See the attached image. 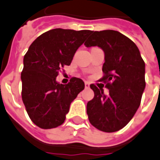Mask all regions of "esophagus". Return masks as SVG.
I'll list each match as a JSON object with an SVG mask.
<instances>
[{"mask_svg": "<svg viewBox=\"0 0 160 160\" xmlns=\"http://www.w3.org/2000/svg\"><path fill=\"white\" fill-rule=\"evenodd\" d=\"M89 87H90V86H89V83H88V82H85V88H88Z\"/></svg>", "mask_w": 160, "mask_h": 160, "instance_id": "1", "label": "esophagus"}]
</instances>
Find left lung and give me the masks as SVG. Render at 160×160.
I'll return each mask as SVG.
<instances>
[{"instance_id":"obj_1","label":"left lung","mask_w":160,"mask_h":160,"mask_svg":"<svg viewBox=\"0 0 160 160\" xmlns=\"http://www.w3.org/2000/svg\"><path fill=\"white\" fill-rule=\"evenodd\" d=\"M84 44L104 51L101 78L108 89L91 84L94 98L87 104L90 123L104 132H115L130 122L140 105L145 88V64L140 50L128 37L116 30L92 31Z\"/></svg>"}]
</instances>
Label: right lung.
I'll use <instances>...</instances> for the list:
<instances>
[{
  "mask_svg": "<svg viewBox=\"0 0 160 160\" xmlns=\"http://www.w3.org/2000/svg\"><path fill=\"white\" fill-rule=\"evenodd\" d=\"M92 30L53 29L39 35L24 57L21 72L22 101L29 118L42 129L61 126L71 102L84 89L83 81L72 78L57 82L60 69L70 65L77 49Z\"/></svg>",
  "mask_w": 160,
  "mask_h": 160,
  "instance_id": "obj_1",
  "label": "right lung"
}]
</instances>
